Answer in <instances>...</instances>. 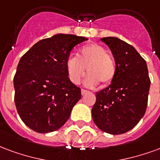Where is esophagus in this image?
<instances>
[{"label": "esophagus", "instance_id": "1", "mask_svg": "<svg viewBox=\"0 0 160 160\" xmlns=\"http://www.w3.org/2000/svg\"><path fill=\"white\" fill-rule=\"evenodd\" d=\"M88 92V91L87 90H85V89H81V94L82 95H85L86 93H87Z\"/></svg>", "mask_w": 160, "mask_h": 160}]
</instances>
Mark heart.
Here are the masks:
<instances>
[{
	"label": "heart",
	"instance_id": "b5f03b06",
	"mask_svg": "<svg viewBox=\"0 0 160 160\" xmlns=\"http://www.w3.org/2000/svg\"><path fill=\"white\" fill-rule=\"evenodd\" d=\"M66 71L73 84H79L86 71L85 84L87 86L110 84L116 74L115 62L101 45L92 43L81 47L76 56L70 55L65 62Z\"/></svg>",
	"mask_w": 160,
	"mask_h": 160
}]
</instances>
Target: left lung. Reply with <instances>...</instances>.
<instances>
[{"label": "left lung", "instance_id": "1", "mask_svg": "<svg viewBox=\"0 0 160 160\" xmlns=\"http://www.w3.org/2000/svg\"><path fill=\"white\" fill-rule=\"evenodd\" d=\"M116 64L109 86L96 93L92 119L98 128L112 135L133 129L146 112L150 78L146 61L130 44L116 37H104Z\"/></svg>", "mask_w": 160, "mask_h": 160}]
</instances>
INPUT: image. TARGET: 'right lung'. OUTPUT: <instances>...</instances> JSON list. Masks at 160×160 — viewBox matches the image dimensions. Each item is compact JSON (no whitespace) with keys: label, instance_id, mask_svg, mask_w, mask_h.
Masks as SVG:
<instances>
[{"label":"right lung","instance_id":"1","mask_svg":"<svg viewBox=\"0 0 160 160\" xmlns=\"http://www.w3.org/2000/svg\"><path fill=\"white\" fill-rule=\"evenodd\" d=\"M87 39L58 34L38 41L23 55L13 78L14 102L20 118L39 133L58 130L81 98L68 79L65 62L76 45Z\"/></svg>","mask_w":160,"mask_h":160}]
</instances>
